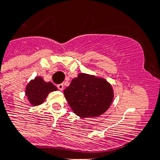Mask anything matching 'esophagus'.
Masks as SVG:
<instances>
[{
  "label": "esophagus",
  "mask_w": 160,
  "mask_h": 160,
  "mask_svg": "<svg viewBox=\"0 0 160 160\" xmlns=\"http://www.w3.org/2000/svg\"><path fill=\"white\" fill-rule=\"evenodd\" d=\"M57 88H58L60 91H62V90L64 89V84H63V83L58 84V85H57Z\"/></svg>",
  "instance_id": "obj_1"
}]
</instances>
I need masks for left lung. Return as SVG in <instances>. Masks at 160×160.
<instances>
[{
    "instance_id": "1",
    "label": "left lung",
    "mask_w": 160,
    "mask_h": 160,
    "mask_svg": "<svg viewBox=\"0 0 160 160\" xmlns=\"http://www.w3.org/2000/svg\"><path fill=\"white\" fill-rule=\"evenodd\" d=\"M72 111L82 118L97 117L107 111L112 103L114 91L103 78L80 73L64 90Z\"/></svg>"
}]
</instances>
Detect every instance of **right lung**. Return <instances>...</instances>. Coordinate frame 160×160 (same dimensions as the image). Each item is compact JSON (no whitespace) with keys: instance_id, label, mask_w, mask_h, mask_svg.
Listing matches in <instances>:
<instances>
[{"instance_id":"1","label":"right lung","mask_w":160,"mask_h":160,"mask_svg":"<svg viewBox=\"0 0 160 160\" xmlns=\"http://www.w3.org/2000/svg\"><path fill=\"white\" fill-rule=\"evenodd\" d=\"M57 91V87L51 82H45L41 76H36L27 83L25 89L27 100L32 106L42 104L50 92Z\"/></svg>"}]
</instances>
